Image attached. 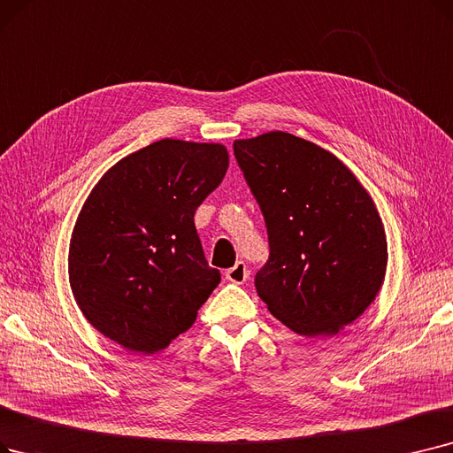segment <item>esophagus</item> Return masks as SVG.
I'll use <instances>...</instances> for the list:
<instances>
[{
    "instance_id": "obj_1",
    "label": "esophagus",
    "mask_w": 453,
    "mask_h": 453,
    "mask_svg": "<svg viewBox=\"0 0 453 453\" xmlns=\"http://www.w3.org/2000/svg\"><path fill=\"white\" fill-rule=\"evenodd\" d=\"M248 275H250L248 268L242 261H239L233 268L226 270V280L231 283H237V285H242L248 280Z\"/></svg>"
}]
</instances>
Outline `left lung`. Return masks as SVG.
<instances>
[{
    "mask_svg": "<svg viewBox=\"0 0 453 453\" xmlns=\"http://www.w3.org/2000/svg\"><path fill=\"white\" fill-rule=\"evenodd\" d=\"M233 150L268 231L259 298L298 335H337L385 280L387 237L373 200L335 155L290 133L239 139Z\"/></svg>",
    "mask_w": 453,
    "mask_h": 453,
    "instance_id": "8db88e82",
    "label": "left lung"
}]
</instances>
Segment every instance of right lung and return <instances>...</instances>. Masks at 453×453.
<instances>
[{
	"label": "right lung",
	"instance_id": "add662e5",
	"mask_svg": "<svg viewBox=\"0 0 453 453\" xmlns=\"http://www.w3.org/2000/svg\"><path fill=\"white\" fill-rule=\"evenodd\" d=\"M229 166L224 144L157 141L111 166L77 216L68 278L92 327L151 356L185 333L220 283L194 212Z\"/></svg>",
	"mask_w": 453,
	"mask_h": 453
}]
</instances>
